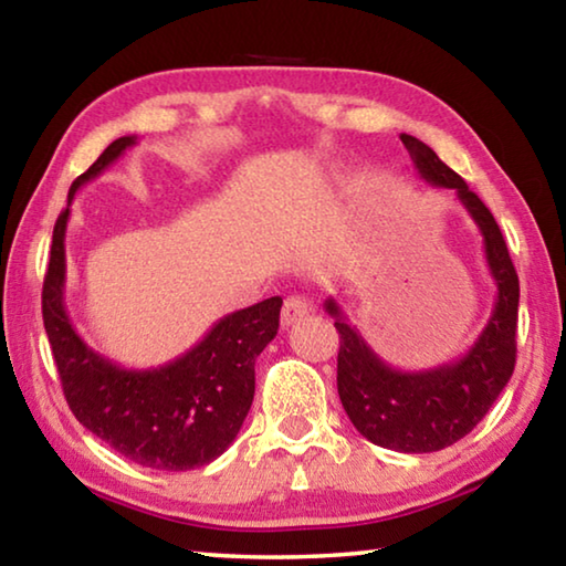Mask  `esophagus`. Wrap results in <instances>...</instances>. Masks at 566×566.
<instances>
[{
  "mask_svg": "<svg viewBox=\"0 0 566 566\" xmlns=\"http://www.w3.org/2000/svg\"><path fill=\"white\" fill-rule=\"evenodd\" d=\"M310 302L304 300V296H286L284 300V306H282V324L284 327H290V324H296L302 317H306L310 314Z\"/></svg>",
  "mask_w": 566,
  "mask_h": 566,
  "instance_id": "34e87169",
  "label": "esophagus"
}]
</instances>
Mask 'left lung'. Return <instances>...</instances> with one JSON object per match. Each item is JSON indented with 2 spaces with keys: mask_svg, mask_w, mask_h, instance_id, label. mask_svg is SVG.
Instances as JSON below:
<instances>
[{
  "mask_svg": "<svg viewBox=\"0 0 566 566\" xmlns=\"http://www.w3.org/2000/svg\"><path fill=\"white\" fill-rule=\"evenodd\" d=\"M401 142L419 177L434 187L454 189L482 232L486 264L496 282L492 317L462 359L424 371H399L377 357L337 302L327 300L324 306L339 332L337 389L352 424L371 444L421 454L439 452L472 432L510 381L516 361L520 276L500 224L467 181L424 142L409 134H401Z\"/></svg>",
  "mask_w": 566,
  "mask_h": 566,
  "instance_id": "left-lung-1",
  "label": "left lung"
}]
</instances>
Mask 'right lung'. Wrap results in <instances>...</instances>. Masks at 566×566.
<instances>
[{
  "mask_svg": "<svg viewBox=\"0 0 566 566\" xmlns=\"http://www.w3.org/2000/svg\"><path fill=\"white\" fill-rule=\"evenodd\" d=\"M137 137H119L70 187L102 175ZM70 205L56 217L42 317L72 415L114 452L161 472L214 462L234 442L254 399V361L280 329L282 296L219 319L207 337L157 369H124L76 334L64 310V234Z\"/></svg>",
  "mask_w": 566,
  "mask_h": 566,
  "instance_id": "1",
  "label": "right lung"
}]
</instances>
